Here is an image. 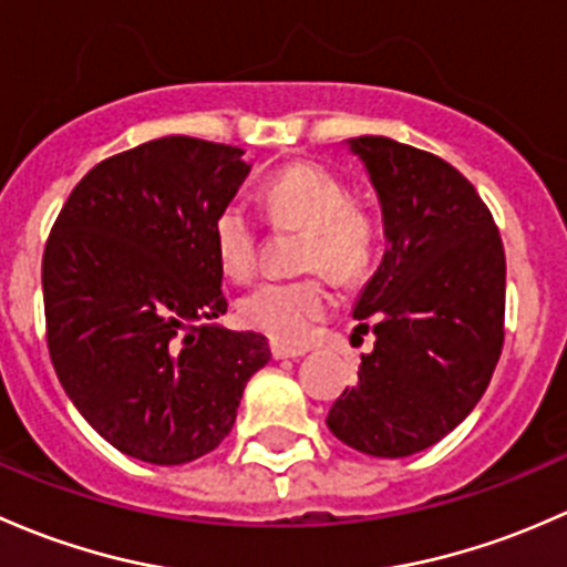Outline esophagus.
<instances>
[{
    "instance_id": "obj_1",
    "label": "esophagus",
    "mask_w": 567,
    "mask_h": 567,
    "mask_svg": "<svg viewBox=\"0 0 567 567\" xmlns=\"http://www.w3.org/2000/svg\"><path fill=\"white\" fill-rule=\"evenodd\" d=\"M270 352H272V358H276V360H286V358L295 360V358H302L308 349L306 347H289V343H272Z\"/></svg>"
}]
</instances>
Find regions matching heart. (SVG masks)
<instances>
[{
  "mask_svg": "<svg viewBox=\"0 0 567 567\" xmlns=\"http://www.w3.org/2000/svg\"><path fill=\"white\" fill-rule=\"evenodd\" d=\"M267 218L286 229H306L300 267L354 284L369 272L377 229L365 209L349 202L341 179L317 163H289L259 190ZM213 248L220 270L235 281L259 265V226L240 202H229L213 220ZM336 306L322 276L265 281L240 297V322L284 343H302Z\"/></svg>",
  "mask_w": 567,
  "mask_h": 567,
  "instance_id": "b5f03b06",
  "label": "heart"
}]
</instances>
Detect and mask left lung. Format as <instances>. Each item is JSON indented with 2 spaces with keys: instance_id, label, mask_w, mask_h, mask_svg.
<instances>
[{
  "instance_id": "left-lung-1",
  "label": "left lung",
  "mask_w": 567,
  "mask_h": 567,
  "mask_svg": "<svg viewBox=\"0 0 567 567\" xmlns=\"http://www.w3.org/2000/svg\"><path fill=\"white\" fill-rule=\"evenodd\" d=\"M382 202V265L354 306L373 352L327 429L360 453L425 451L486 393L505 341V248L475 185L442 157L384 136L349 142Z\"/></svg>"
}]
</instances>
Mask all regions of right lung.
<instances>
[{
    "mask_svg": "<svg viewBox=\"0 0 567 567\" xmlns=\"http://www.w3.org/2000/svg\"><path fill=\"white\" fill-rule=\"evenodd\" d=\"M250 166L240 147L163 136L81 177L43 250L45 341L62 388L120 453L188 464L235 425L267 338L226 313L213 220Z\"/></svg>",
    "mask_w": 567,
    "mask_h": 567,
    "instance_id": "obj_1",
    "label": "right lung"
}]
</instances>
